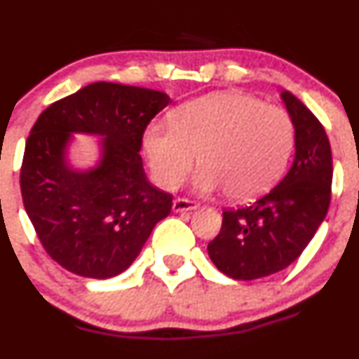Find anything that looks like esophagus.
<instances>
[{"label":"esophagus","instance_id":"34e87169","mask_svg":"<svg viewBox=\"0 0 359 359\" xmlns=\"http://www.w3.org/2000/svg\"><path fill=\"white\" fill-rule=\"evenodd\" d=\"M173 212H191V210H196L198 208V203L193 201V200H187V198H177V200H173V205H172Z\"/></svg>","mask_w":359,"mask_h":359}]
</instances>
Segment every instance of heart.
<instances>
[{
  "label": "heart",
  "mask_w": 359,
  "mask_h": 359,
  "mask_svg": "<svg viewBox=\"0 0 359 359\" xmlns=\"http://www.w3.org/2000/svg\"><path fill=\"white\" fill-rule=\"evenodd\" d=\"M295 130L288 112L241 92H213L187 100L172 125L144 132V151L154 180L179 187L196 165L201 193L226 189L233 201H250L271 189L290 159Z\"/></svg>",
  "instance_id": "b5f03b06"
}]
</instances>
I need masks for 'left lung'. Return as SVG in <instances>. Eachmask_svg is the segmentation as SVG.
<instances>
[{"label":"left lung","instance_id":"1","mask_svg":"<svg viewBox=\"0 0 359 359\" xmlns=\"http://www.w3.org/2000/svg\"><path fill=\"white\" fill-rule=\"evenodd\" d=\"M295 130V156L280 184L252 205L222 213L208 243L217 269L233 280H257L299 259L330 206L332 149L323 125L295 95L281 92Z\"/></svg>","mask_w":359,"mask_h":359}]
</instances>
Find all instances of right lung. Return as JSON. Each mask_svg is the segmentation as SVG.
Returning <instances> with one entry per match:
<instances>
[{
    "mask_svg": "<svg viewBox=\"0 0 359 359\" xmlns=\"http://www.w3.org/2000/svg\"><path fill=\"white\" fill-rule=\"evenodd\" d=\"M170 102L158 90L99 81L36 119L20 191L43 248L64 269L95 280L118 276L168 217L172 196L147 180L139 151L146 126ZM74 133L101 137V158L92 169L68 163Z\"/></svg>",
    "mask_w": 359,
    "mask_h": 359,
    "instance_id": "1",
    "label": "right lung"
}]
</instances>
